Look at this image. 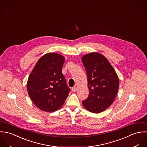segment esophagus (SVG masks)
<instances>
[{"label":"esophagus","mask_w":147,"mask_h":147,"mask_svg":"<svg viewBox=\"0 0 147 147\" xmlns=\"http://www.w3.org/2000/svg\"><path fill=\"white\" fill-rule=\"evenodd\" d=\"M77 87L76 86H74V87H73V88H71V90L73 91V92H75L76 90H77Z\"/></svg>","instance_id":"obj_1"}]
</instances>
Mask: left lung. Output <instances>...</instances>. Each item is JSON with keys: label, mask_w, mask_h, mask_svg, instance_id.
<instances>
[{"label": "left lung", "mask_w": 147, "mask_h": 147, "mask_svg": "<svg viewBox=\"0 0 147 147\" xmlns=\"http://www.w3.org/2000/svg\"><path fill=\"white\" fill-rule=\"evenodd\" d=\"M88 81L89 94L82 101L88 111L99 113L106 110L115 100L119 81L109 61L103 55L93 52L82 57Z\"/></svg>", "instance_id": "8db88e82"}]
</instances>
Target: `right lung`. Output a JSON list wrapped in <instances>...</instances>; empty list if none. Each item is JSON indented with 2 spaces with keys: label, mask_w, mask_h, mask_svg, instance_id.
Wrapping results in <instances>:
<instances>
[{
  "label": "right lung",
  "mask_w": 147,
  "mask_h": 147,
  "mask_svg": "<svg viewBox=\"0 0 147 147\" xmlns=\"http://www.w3.org/2000/svg\"><path fill=\"white\" fill-rule=\"evenodd\" d=\"M65 58L49 53L38 59L27 82L30 99L40 110L53 112L64 103L70 89L62 73Z\"/></svg>",
  "instance_id": "right-lung-1"
}]
</instances>
